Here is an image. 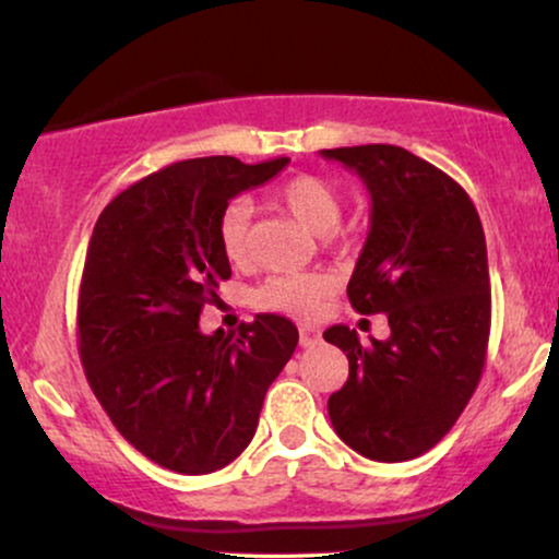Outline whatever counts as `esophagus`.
I'll list each match as a JSON object with an SVG mask.
<instances>
[{"label":"esophagus","mask_w":559,"mask_h":559,"mask_svg":"<svg viewBox=\"0 0 559 559\" xmlns=\"http://www.w3.org/2000/svg\"><path fill=\"white\" fill-rule=\"evenodd\" d=\"M320 342V331L316 329V325H299V344L301 346H312Z\"/></svg>","instance_id":"obj_1"}]
</instances>
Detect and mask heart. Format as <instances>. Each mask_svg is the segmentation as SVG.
<instances>
[{
    "label": "heart",
    "mask_w": 559,
    "mask_h": 559,
    "mask_svg": "<svg viewBox=\"0 0 559 559\" xmlns=\"http://www.w3.org/2000/svg\"><path fill=\"white\" fill-rule=\"evenodd\" d=\"M275 204L297 217L301 226L320 234L323 243H336L342 239L338 221H342V194H338L325 178L318 176H294L278 186ZM217 239L223 254L230 262H243L252 247V210L243 199H234L223 207L217 221ZM333 292V278L329 273H292L275 275L265 281L254 294L258 307L265 310L288 312L297 318H310L323 307V301Z\"/></svg>",
    "instance_id": "1"
}]
</instances>
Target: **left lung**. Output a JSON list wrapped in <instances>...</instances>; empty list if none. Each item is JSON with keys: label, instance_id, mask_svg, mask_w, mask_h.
Returning a JSON list of instances; mask_svg holds the SVG:
<instances>
[{"label": "left lung", "instance_id": "obj_1", "mask_svg": "<svg viewBox=\"0 0 559 559\" xmlns=\"http://www.w3.org/2000/svg\"><path fill=\"white\" fill-rule=\"evenodd\" d=\"M368 186L370 234L346 297L386 312L391 336L362 344L331 325L349 378L329 400L344 444L378 463L420 457L463 415L486 365L491 288L476 204L444 170L394 144L323 150Z\"/></svg>", "mask_w": 559, "mask_h": 559}]
</instances>
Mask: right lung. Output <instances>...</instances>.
<instances>
[{"mask_svg": "<svg viewBox=\"0 0 559 559\" xmlns=\"http://www.w3.org/2000/svg\"><path fill=\"white\" fill-rule=\"evenodd\" d=\"M286 163L183 159L120 191L94 226L79 292L83 373L128 444L173 473L234 463L297 349V325L271 312L239 333L199 331L202 307L230 278L223 207Z\"/></svg>", "mask_w": 559, "mask_h": 559, "instance_id": "obj_1", "label": "right lung"}]
</instances>
